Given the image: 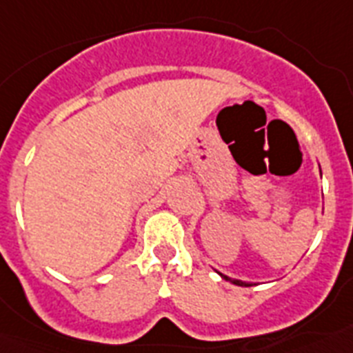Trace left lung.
Masks as SVG:
<instances>
[{
	"instance_id": "left-lung-1",
	"label": "left lung",
	"mask_w": 353,
	"mask_h": 353,
	"mask_svg": "<svg viewBox=\"0 0 353 353\" xmlns=\"http://www.w3.org/2000/svg\"><path fill=\"white\" fill-rule=\"evenodd\" d=\"M320 174H322V170H320ZM219 274L221 277H223L224 281H230L232 283V285H236V286H252V283H245V281H240V279H233V277H228L226 274H221V272H217Z\"/></svg>"
}]
</instances>
